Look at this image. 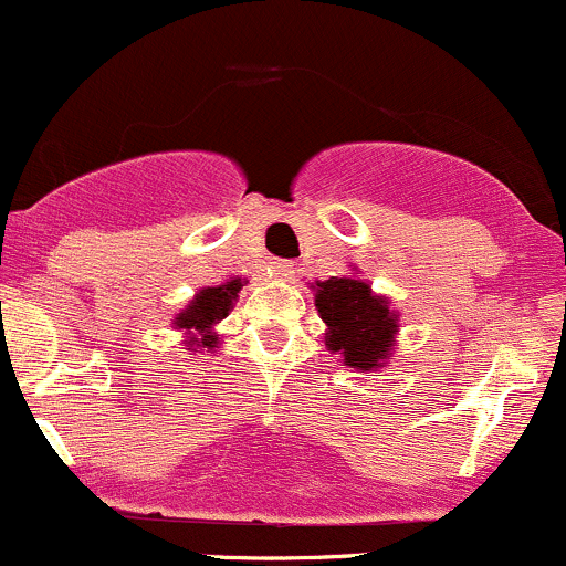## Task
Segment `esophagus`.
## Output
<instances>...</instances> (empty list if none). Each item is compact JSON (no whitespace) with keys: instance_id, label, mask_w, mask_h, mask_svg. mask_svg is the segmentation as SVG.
<instances>
[{"instance_id":"esophagus-1","label":"esophagus","mask_w":566,"mask_h":566,"mask_svg":"<svg viewBox=\"0 0 566 566\" xmlns=\"http://www.w3.org/2000/svg\"><path fill=\"white\" fill-rule=\"evenodd\" d=\"M271 274H274L276 279H290L292 276V263L287 261H274L271 263Z\"/></svg>"}]
</instances>
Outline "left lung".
<instances>
[{"instance_id": "obj_1", "label": "left lung", "mask_w": 566, "mask_h": 566, "mask_svg": "<svg viewBox=\"0 0 566 566\" xmlns=\"http://www.w3.org/2000/svg\"><path fill=\"white\" fill-rule=\"evenodd\" d=\"M316 311L327 324L324 343L346 367L375 369L388 361L399 316L365 279L329 276L316 282Z\"/></svg>"}]
</instances>
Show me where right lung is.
I'll use <instances>...</instances> for the list:
<instances>
[{
  "label": "right lung",
  "instance_id": "right-lung-1",
  "mask_svg": "<svg viewBox=\"0 0 566 566\" xmlns=\"http://www.w3.org/2000/svg\"><path fill=\"white\" fill-rule=\"evenodd\" d=\"M242 287L244 279H229V282L216 284V287H205L193 295V301L172 322L175 329L186 333L188 346H199L207 350L218 348V335L212 333V327L229 316L233 301H237Z\"/></svg>",
  "mask_w": 566,
  "mask_h": 566
}]
</instances>
